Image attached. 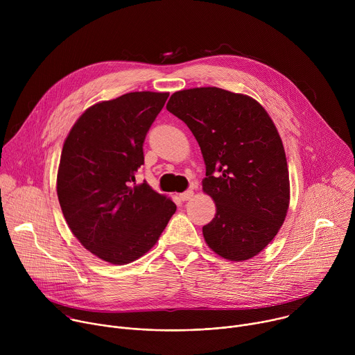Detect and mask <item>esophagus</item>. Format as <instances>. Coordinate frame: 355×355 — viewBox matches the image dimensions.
<instances>
[{"label":"esophagus","instance_id":"1","mask_svg":"<svg viewBox=\"0 0 355 355\" xmlns=\"http://www.w3.org/2000/svg\"><path fill=\"white\" fill-rule=\"evenodd\" d=\"M193 196V191L192 189H187V191H184L182 193H180V199L181 200H188V199H191Z\"/></svg>","mask_w":355,"mask_h":355}]
</instances>
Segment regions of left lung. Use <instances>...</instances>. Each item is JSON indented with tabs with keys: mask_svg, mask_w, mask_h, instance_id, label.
<instances>
[{
	"mask_svg": "<svg viewBox=\"0 0 355 355\" xmlns=\"http://www.w3.org/2000/svg\"><path fill=\"white\" fill-rule=\"evenodd\" d=\"M167 111L195 136L207 166L204 191L216 215L202 227L220 257L243 261L275 237L289 207L282 140L266 110L243 94L216 87L177 91Z\"/></svg>",
	"mask_w": 355,
	"mask_h": 355,
	"instance_id": "1",
	"label": "left lung"
}]
</instances>
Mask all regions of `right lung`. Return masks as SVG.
Returning a JSON list of instances; mask_svg holds the SVG:
<instances>
[{
  "instance_id": "right-lung-1",
  "label": "right lung",
  "mask_w": 355,
  "mask_h": 355,
  "mask_svg": "<svg viewBox=\"0 0 355 355\" xmlns=\"http://www.w3.org/2000/svg\"><path fill=\"white\" fill-rule=\"evenodd\" d=\"M167 98L141 91L95 104L63 144L58 196L64 219L88 251L111 264L141 257L177 209L146 181L135 182L146 135Z\"/></svg>"
}]
</instances>
